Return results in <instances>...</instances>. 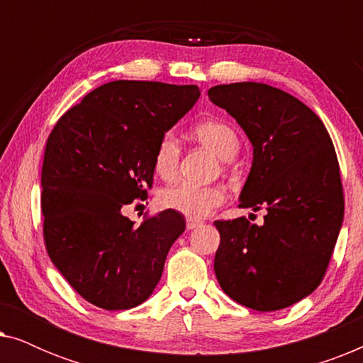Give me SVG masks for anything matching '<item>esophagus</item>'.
Listing matches in <instances>:
<instances>
[{
    "mask_svg": "<svg viewBox=\"0 0 363 363\" xmlns=\"http://www.w3.org/2000/svg\"><path fill=\"white\" fill-rule=\"evenodd\" d=\"M201 226V221L198 220H193V218H188L186 220V230H195V228Z\"/></svg>",
    "mask_w": 363,
    "mask_h": 363,
    "instance_id": "esophagus-1",
    "label": "esophagus"
}]
</instances>
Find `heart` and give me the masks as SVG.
Instances as JSON below:
<instances>
[{"label":"heart","instance_id":"b5f03b06","mask_svg":"<svg viewBox=\"0 0 363 363\" xmlns=\"http://www.w3.org/2000/svg\"><path fill=\"white\" fill-rule=\"evenodd\" d=\"M198 140L210 147L223 160H230L238 153V135L233 128L220 121L200 122L193 128ZM180 145L173 133H165L158 142L153 155V168L165 180L175 177ZM160 206L188 218H205L225 201V191L220 186H198L191 183H177L158 195Z\"/></svg>","mask_w":363,"mask_h":363}]
</instances>
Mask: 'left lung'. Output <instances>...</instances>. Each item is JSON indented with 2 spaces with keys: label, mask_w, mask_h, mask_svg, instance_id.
<instances>
[{
  "label": "left lung",
  "mask_w": 363,
  "mask_h": 363,
  "mask_svg": "<svg viewBox=\"0 0 363 363\" xmlns=\"http://www.w3.org/2000/svg\"><path fill=\"white\" fill-rule=\"evenodd\" d=\"M252 145L241 208H266L264 225L245 216L215 221L221 289L250 309L289 307L320 284L344 221L339 162L324 123L306 104L261 82L208 91Z\"/></svg>",
  "instance_id": "left-lung-1"
}]
</instances>
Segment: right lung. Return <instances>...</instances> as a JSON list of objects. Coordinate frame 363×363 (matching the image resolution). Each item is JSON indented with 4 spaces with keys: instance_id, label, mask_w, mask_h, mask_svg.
<instances>
[{
    "instance_id": "1",
    "label": "right lung",
    "mask_w": 363,
    "mask_h": 363,
    "mask_svg": "<svg viewBox=\"0 0 363 363\" xmlns=\"http://www.w3.org/2000/svg\"><path fill=\"white\" fill-rule=\"evenodd\" d=\"M200 97L196 86L113 81L64 113L48 138L41 210L48 255L79 296L106 311L147 301L185 216L140 226L122 208L147 200L160 138Z\"/></svg>"
}]
</instances>
